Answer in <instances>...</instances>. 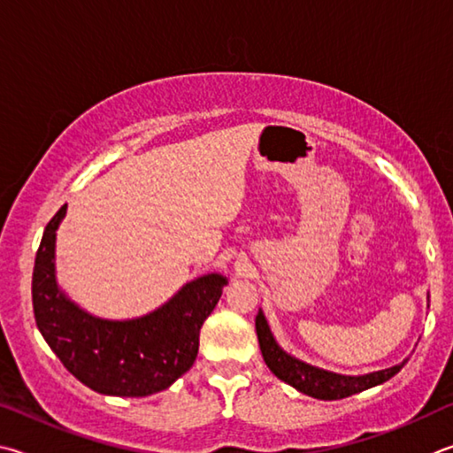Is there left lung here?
Returning a JSON list of instances; mask_svg holds the SVG:
<instances>
[{"label":"left lung","mask_w":453,"mask_h":453,"mask_svg":"<svg viewBox=\"0 0 453 453\" xmlns=\"http://www.w3.org/2000/svg\"><path fill=\"white\" fill-rule=\"evenodd\" d=\"M255 322H257L260 352H263V358L266 362V366L271 368L273 374L276 378H280L282 382L296 388L298 392L312 395L316 400H342L352 394L368 390V388L384 384L392 376L398 374V372L403 368V364H406V360H403L402 364H398V366L378 370L364 376L336 374V372L311 366V364H306L303 360L295 358V356L284 352L282 348L276 344L263 311H258Z\"/></svg>","instance_id":"1"}]
</instances>
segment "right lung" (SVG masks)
<instances>
[{
    "label": "right lung",
    "instance_id": "add662e5",
    "mask_svg": "<svg viewBox=\"0 0 453 453\" xmlns=\"http://www.w3.org/2000/svg\"><path fill=\"white\" fill-rule=\"evenodd\" d=\"M65 212L67 204L55 212L35 255L31 298L39 332L63 366L95 392L142 398L165 390L195 364L201 326L226 276H198L141 319H97L69 300L55 279V231Z\"/></svg>",
    "mask_w": 453,
    "mask_h": 453
}]
</instances>
